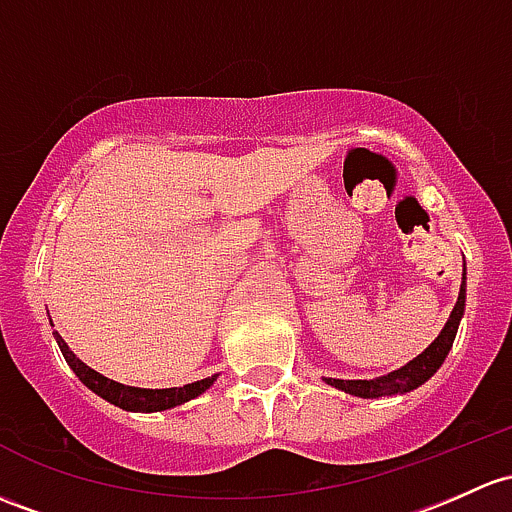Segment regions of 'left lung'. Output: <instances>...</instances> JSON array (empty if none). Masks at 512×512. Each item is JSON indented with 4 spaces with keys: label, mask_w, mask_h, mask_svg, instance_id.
Instances as JSON below:
<instances>
[{
    "label": "left lung",
    "mask_w": 512,
    "mask_h": 512,
    "mask_svg": "<svg viewBox=\"0 0 512 512\" xmlns=\"http://www.w3.org/2000/svg\"><path fill=\"white\" fill-rule=\"evenodd\" d=\"M466 306V267H464V284H461L459 301H456L454 311H451L449 321L441 328V333L434 338L432 346L424 353H419L417 358L410 360L402 368L392 370V373L383 375V378L373 380H336V378H324L331 387H338V390L348 392V395L363 397V400H375V397H395L405 395V392L417 390L419 385L427 383L434 373L441 368V363L449 355L451 346H454L456 331H459V321L464 316Z\"/></svg>",
    "instance_id": "1"
}]
</instances>
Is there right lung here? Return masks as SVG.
<instances>
[{"instance_id":"obj_1","label":"right lung","mask_w":512,"mask_h":512,"mask_svg":"<svg viewBox=\"0 0 512 512\" xmlns=\"http://www.w3.org/2000/svg\"><path fill=\"white\" fill-rule=\"evenodd\" d=\"M53 336H56V343H58V348H61L63 358H66V363L71 365L73 373L78 375L80 383H83L85 387H90V390H93L95 395H100L102 400H107V402H110V405L122 407V410H127V412H161V410H171V407L184 405V402L193 400V397H198V395H201V392H206L208 387L215 383V378H218V375H211V378L196 380V383H191V385L166 387V390H147V387H129V385L115 383V380L105 378V375L95 373V370L88 368V365H85L83 360L75 358V353L71 351V348H68V343L63 341L61 333L53 331Z\"/></svg>"}]
</instances>
